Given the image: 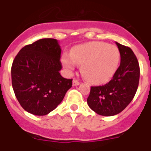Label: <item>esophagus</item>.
Here are the masks:
<instances>
[{
	"label": "esophagus",
	"mask_w": 151,
	"mask_h": 151,
	"mask_svg": "<svg viewBox=\"0 0 151 151\" xmlns=\"http://www.w3.org/2000/svg\"><path fill=\"white\" fill-rule=\"evenodd\" d=\"M80 85V82H79L78 80H76V79L73 80V86H78V85Z\"/></svg>",
	"instance_id": "34e87169"
}]
</instances>
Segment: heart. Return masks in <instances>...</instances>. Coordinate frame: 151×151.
Listing matches in <instances>:
<instances>
[{"mask_svg":"<svg viewBox=\"0 0 151 151\" xmlns=\"http://www.w3.org/2000/svg\"><path fill=\"white\" fill-rule=\"evenodd\" d=\"M120 61L116 45L102 41H91L75 46L71 54H64L62 63L72 72L81 64V71L92 84H104L114 75Z\"/></svg>","mask_w":151,"mask_h":151,"instance_id":"b5f03b06","label":"heart"}]
</instances>
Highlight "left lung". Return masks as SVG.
Returning a JSON list of instances; mask_svg holds the SVG:
<instances>
[{
  "mask_svg": "<svg viewBox=\"0 0 151 151\" xmlns=\"http://www.w3.org/2000/svg\"><path fill=\"white\" fill-rule=\"evenodd\" d=\"M121 55V63L112 79L102 86H92L88 105L102 116L121 113L136 95L139 81V66L131 48L116 42Z\"/></svg>",
  "mask_w": 151,
  "mask_h": 151,
  "instance_id": "obj_1",
  "label": "left lung"
}]
</instances>
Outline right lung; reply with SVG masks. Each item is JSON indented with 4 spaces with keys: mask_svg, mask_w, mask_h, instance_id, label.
<instances>
[{
    "mask_svg": "<svg viewBox=\"0 0 151 151\" xmlns=\"http://www.w3.org/2000/svg\"><path fill=\"white\" fill-rule=\"evenodd\" d=\"M60 55L56 39L44 38L23 47L15 56L12 66V88L26 111L37 116L48 114L72 87V79L59 73Z\"/></svg>",
    "mask_w": 151,
    "mask_h": 151,
    "instance_id": "obj_1",
    "label": "right lung"
}]
</instances>
